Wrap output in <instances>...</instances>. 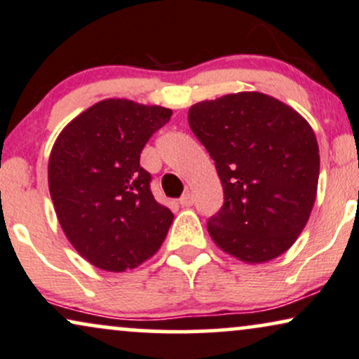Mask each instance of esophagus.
I'll return each instance as SVG.
<instances>
[{"instance_id": "esophagus-1", "label": "esophagus", "mask_w": 359, "mask_h": 359, "mask_svg": "<svg viewBox=\"0 0 359 359\" xmlns=\"http://www.w3.org/2000/svg\"><path fill=\"white\" fill-rule=\"evenodd\" d=\"M179 203L182 207H190L194 203V197H192V194L190 192H187V194H184L182 197H180V201H179Z\"/></svg>"}]
</instances>
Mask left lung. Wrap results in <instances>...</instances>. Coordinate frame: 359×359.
Listing matches in <instances>:
<instances>
[{"mask_svg": "<svg viewBox=\"0 0 359 359\" xmlns=\"http://www.w3.org/2000/svg\"><path fill=\"white\" fill-rule=\"evenodd\" d=\"M189 126L224 187V207L207 224L213 243L250 265L287 252L318 190L320 149L308 121L276 97L243 90L194 104Z\"/></svg>", "mask_w": 359, "mask_h": 359, "instance_id": "8db88e82", "label": "left lung"}]
</instances>
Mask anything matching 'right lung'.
<instances>
[{
  "label": "right lung",
  "instance_id": "add662e5",
  "mask_svg": "<svg viewBox=\"0 0 359 359\" xmlns=\"http://www.w3.org/2000/svg\"><path fill=\"white\" fill-rule=\"evenodd\" d=\"M172 109L104 99L74 117L49 154L48 184L66 238L104 271L137 269L157 253L174 213L151 192L139 164Z\"/></svg>",
  "mask_w": 359,
  "mask_h": 359
}]
</instances>
